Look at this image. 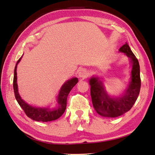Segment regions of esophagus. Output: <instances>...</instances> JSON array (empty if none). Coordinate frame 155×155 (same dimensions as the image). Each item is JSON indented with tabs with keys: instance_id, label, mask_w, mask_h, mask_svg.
<instances>
[{
	"instance_id": "esophagus-1",
	"label": "esophagus",
	"mask_w": 155,
	"mask_h": 155,
	"mask_svg": "<svg viewBox=\"0 0 155 155\" xmlns=\"http://www.w3.org/2000/svg\"><path fill=\"white\" fill-rule=\"evenodd\" d=\"M87 75H88V72L87 70H85V69H81L80 70V72H79V76L80 78H85L87 77Z\"/></svg>"
}]
</instances>
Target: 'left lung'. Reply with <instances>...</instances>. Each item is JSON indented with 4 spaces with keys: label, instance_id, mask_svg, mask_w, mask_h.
<instances>
[{
    "label": "left lung",
    "instance_id": "1",
    "mask_svg": "<svg viewBox=\"0 0 155 155\" xmlns=\"http://www.w3.org/2000/svg\"><path fill=\"white\" fill-rule=\"evenodd\" d=\"M119 51L125 53L132 62L130 81L124 95L121 97H110L106 94L102 82L97 78H92L89 80L93 106L99 115L105 117H117L129 111L135 103L140 92L141 82L138 60L127 43L120 48Z\"/></svg>",
    "mask_w": 155,
    "mask_h": 155
}]
</instances>
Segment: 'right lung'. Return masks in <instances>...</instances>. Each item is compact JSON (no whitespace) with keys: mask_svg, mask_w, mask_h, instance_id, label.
<instances>
[{"mask_svg":"<svg viewBox=\"0 0 155 155\" xmlns=\"http://www.w3.org/2000/svg\"><path fill=\"white\" fill-rule=\"evenodd\" d=\"M21 58L17 61L16 66L15 68V72H14V79H13V89L15 92V98L17 102L18 103L20 106L24 110L26 115L29 118L36 121L48 122L56 120L60 118L64 113L66 109L67 105V98L69 93L70 92L71 89L75 85L78 83V78H74L68 80L61 87L59 95L58 97V107L56 109L50 110L48 108H37L34 107L28 104H27L25 101H24L20 97L18 91V85H17V76H16V66L20 61Z\"/></svg>","mask_w":155,"mask_h":155,"instance_id":"right-lung-1","label":"right lung"}]
</instances>
